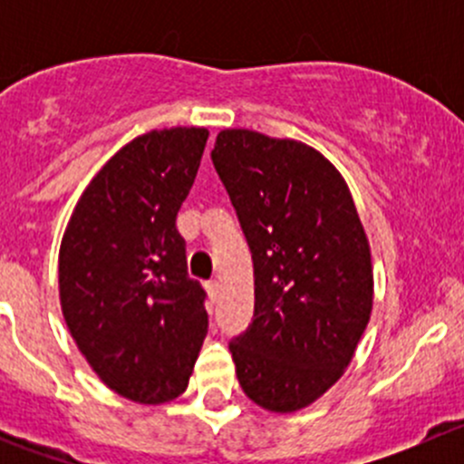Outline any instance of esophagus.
<instances>
[{"mask_svg": "<svg viewBox=\"0 0 464 464\" xmlns=\"http://www.w3.org/2000/svg\"><path fill=\"white\" fill-rule=\"evenodd\" d=\"M206 292H208L210 298H218V294H219L218 280H208V283H206Z\"/></svg>", "mask_w": 464, "mask_h": 464, "instance_id": "obj_1", "label": "esophagus"}]
</instances>
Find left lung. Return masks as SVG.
Masks as SVG:
<instances>
[{"label":"left lung","instance_id":"8db88e82","mask_svg":"<svg viewBox=\"0 0 464 464\" xmlns=\"http://www.w3.org/2000/svg\"><path fill=\"white\" fill-rule=\"evenodd\" d=\"M254 260V319L228 350L266 411L319 400L372 310L371 246L341 172L310 145L222 130L210 152Z\"/></svg>","mask_w":464,"mask_h":464}]
</instances>
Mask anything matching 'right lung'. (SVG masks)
<instances>
[{"label": "right lung", "instance_id": "obj_1", "mask_svg": "<svg viewBox=\"0 0 464 464\" xmlns=\"http://www.w3.org/2000/svg\"><path fill=\"white\" fill-rule=\"evenodd\" d=\"M208 130H152L98 170L60 245L64 321L114 392L161 404L186 391L208 314L188 276L177 213L193 188Z\"/></svg>", "mask_w": 464, "mask_h": 464}]
</instances>
